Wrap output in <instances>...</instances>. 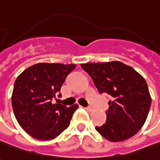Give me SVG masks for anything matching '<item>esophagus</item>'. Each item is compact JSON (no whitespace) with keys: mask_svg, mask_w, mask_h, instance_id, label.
Instances as JSON below:
<instances>
[{"mask_svg":"<svg viewBox=\"0 0 160 160\" xmlns=\"http://www.w3.org/2000/svg\"><path fill=\"white\" fill-rule=\"evenodd\" d=\"M85 109H86V110H87V111H88V112H91L92 111V107H86Z\"/></svg>","mask_w":160,"mask_h":160,"instance_id":"esophagus-1","label":"esophagus"}]
</instances>
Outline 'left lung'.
Masks as SVG:
<instances>
[{
    "mask_svg": "<svg viewBox=\"0 0 160 160\" xmlns=\"http://www.w3.org/2000/svg\"><path fill=\"white\" fill-rule=\"evenodd\" d=\"M99 93L110 95L106 123L95 129L112 142L134 136L144 126L152 103L145 79L120 61L80 64Z\"/></svg>",
    "mask_w": 160,
    "mask_h": 160,
    "instance_id": "obj_1",
    "label": "left lung"
}]
</instances>
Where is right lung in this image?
<instances>
[{
  "instance_id": "1",
  "label": "right lung",
  "mask_w": 160,
  "mask_h": 160,
  "mask_svg": "<svg viewBox=\"0 0 160 160\" xmlns=\"http://www.w3.org/2000/svg\"><path fill=\"white\" fill-rule=\"evenodd\" d=\"M74 64L37 63L17 77L12 93V107L19 125L39 140L55 138L68 127L79 106L52 104ZM61 96V93L59 94Z\"/></svg>"
}]
</instances>
